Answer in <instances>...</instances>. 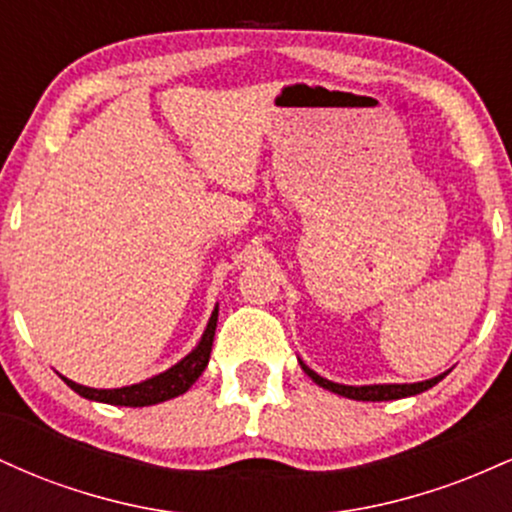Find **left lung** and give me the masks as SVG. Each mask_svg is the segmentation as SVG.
<instances>
[{
  "instance_id": "left-lung-1",
  "label": "left lung",
  "mask_w": 512,
  "mask_h": 512,
  "mask_svg": "<svg viewBox=\"0 0 512 512\" xmlns=\"http://www.w3.org/2000/svg\"><path fill=\"white\" fill-rule=\"evenodd\" d=\"M301 366H303L305 373H308L310 378H313L320 387H325V390L334 392V395L358 399V402H387V399H402V397L419 395V392H424V390H428V387L440 383V380L448 375V373H443V375H438V378L424 380V383H414V385H363V387H354V385L332 383V380L320 378V375H317L315 370H310L308 366H305V363H301Z\"/></svg>"
}]
</instances>
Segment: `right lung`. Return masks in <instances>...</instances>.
I'll return each instance as SVG.
<instances>
[{"instance_id":"add662e5","label":"right lung","mask_w":512,"mask_h":512,"mask_svg":"<svg viewBox=\"0 0 512 512\" xmlns=\"http://www.w3.org/2000/svg\"><path fill=\"white\" fill-rule=\"evenodd\" d=\"M216 317H219V308L214 310L209 317L207 330L202 334V342L197 344V349L192 354H187L180 363H175L173 368H168L166 373L156 375V378L144 380V383L132 385V387H117V390H93V387L76 385L72 380L62 378L76 395L86 399H96V402L105 404H117V407H149V404L166 402L187 392L192 383L202 375V370L207 368L211 344H214V332H216Z\"/></svg>"}]
</instances>
